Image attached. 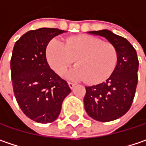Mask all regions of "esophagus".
I'll return each mask as SVG.
<instances>
[{
    "label": "esophagus",
    "instance_id": "obj_1",
    "mask_svg": "<svg viewBox=\"0 0 146 146\" xmlns=\"http://www.w3.org/2000/svg\"><path fill=\"white\" fill-rule=\"evenodd\" d=\"M68 86H69V87H70V89H73L74 88V86H76V84L71 83V82H68Z\"/></svg>",
    "mask_w": 146,
    "mask_h": 146
}]
</instances>
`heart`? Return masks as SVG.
<instances>
[{
    "label": "heart",
    "mask_w": 146,
    "mask_h": 146,
    "mask_svg": "<svg viewBox=\"0 0 146 146\" xmlns=\"http://www.w3.org/2000/svg\"><path fill=\"white\" fill-rule=\"evenodd\" d=\"M48 62L57 74H62L75 60L77 63L66 75V78L86 80L98 84L109 77L117 63V50L114 45L90 36L70 37L63 43L52 40L46 49Z\"/></svg>",
    "instance_id": "1"
}]
</instances>
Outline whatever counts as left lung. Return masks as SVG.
I'll use <instances>...</instances> for the list:
<instances>
[{
	"label": "left lung",
	"mask_w": 146,
	"mask_h": 146,
	"mask_svg": "<svg viewBox=\"0 0 146 146\" xmlns=\"http://www.w3.org/2000/svg\"><path fill=\"white\" fill-rule=\"evenodd\" d=\"M88 34L106 38L117 50V63L106 81L86 86L84 105L92 119L108 122L124 115L130 108L135 94L139 60L136 50L124 37L109 30L88 31Z\"/></svg>",
	"instance_id": "1"
}]
</instances>
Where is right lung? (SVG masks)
Returning a JSON list of instances; mask_svg holds the SVG:
<instances>
[{
	"label": "right lung",
	"instance_id": "right-lung-1",
	"mask_svg": "<svg viewBox=\"0 0 146 146\" xmlns=\"http://www.w3.org/2000/svg\"><path fill=\"white\" fill-rule=\"evenodd\" d=\"M65 32L56 28L30 31L13 48L11 70L15 97L26 116L38 123L56 120L71 91L67 82L50 68L46 55L50 40Z\"/></svg>",
	"mask_w": 146,
	"mask_h": 146
}]
</instances>
